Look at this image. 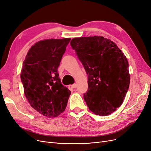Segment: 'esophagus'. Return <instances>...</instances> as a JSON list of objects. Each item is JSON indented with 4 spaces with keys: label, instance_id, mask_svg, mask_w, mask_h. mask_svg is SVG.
Instances as JSON below:
<instances>
[{
    "label": "esophagus",
    "instance_id": "34e87169",
    "mask_svg": "<svg viewBox=\"0 0 151 151\" xmlns=\"http://www.w3.org/2000/svg\"><path fill=\"white\" fill-rule=\"evenodd\" d=\"M76 86H77L76 84H74L71 85V88H73V89H74V88H76Z\"/></svg>",
    "mask_w": 151,
    "mask_h": 151
}]
</instances>
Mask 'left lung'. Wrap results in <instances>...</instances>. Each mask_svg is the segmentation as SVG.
<instances>
[{
    "label": "left lung",
    "instance_id": "obj_1",
    "mask_svg": "<svg viewBox=\"0 0 151 151\" xmlns=\"http://www.w3.org/2000/svg\"><path fill=\"white\" fill-rule=\"evenodd\" d=\"M70 46L88 74V89L84 98L89 109L99 116L113 113L123 103L129 88L125 55L103 36L73 38Z\"/></svg>",
    "mask_w": 151,
    "mask_h": 151
}]
</instances>
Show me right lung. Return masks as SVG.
I'll use <instances>...</instances> for the list:
<instances>
[{
	"label": "right lung",
	"mask_w": 151,
	"mask_h": 151,
	"mask_svg": "<svg viewBox=\"0 0 151 151\" xmlns=\"http://www.w3.org/2000/svg\"><path fill=\"white\" fill-rule=\"evenodd\" d=\"M70 40L48 39L36 43L22 65L24 94L31 106L45 116L56 117L64 111L71 94L61 83L57 70Z\"/></svg>",
	"instance_id": "obj_1"
}]
</instances>
